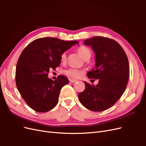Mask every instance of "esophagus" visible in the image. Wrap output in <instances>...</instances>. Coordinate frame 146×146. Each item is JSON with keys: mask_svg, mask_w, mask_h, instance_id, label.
<instances>
[{"mask_svg": "<svg viewBox=\"0 0 146 146\" xmlns=\"http://www.w3.org/2000/svg\"><path fill=\"white\" fill-rule=\"evenodd\" d=\"M77 80H75V79H69V82H71V83H74V82H76Z\"/></svg>", "mask_w": 146, "mask_h": 146, "instance_id": "34e87169", "label": "esophagus"}]
</instances>
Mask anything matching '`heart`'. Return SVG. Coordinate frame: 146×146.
Returning a JSON list of instances; mask_svg holds the SVG:
<instances>
[{"label": "heart", "instance_id": "heart-1", "mask_svg": "<svg viewBox=\"0 0 146 146\" xmlns=\"http://www.w3.org/2000/svg\"><path fill=\"white\" fill-rule=\"evenodd\" d=\"M77 51L78 54L83 57V58L84 60H88L91 57V51L90 48L87 47L86 46H81L79 47H78ZM60 59H61V61H63V62L66 61V52H63L61 54ZM84 73H85V71H84L83 70L75 69V68H70L64 71V74L66 75V76H68L70 78H80L83 76V74Z\"/></svg>", "mask_w": 146, "mask_h": 146}]
</instances>
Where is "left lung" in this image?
<instances>
[{
	"mask_svg": "<svg viewBox=\"0 0 146 146\" xmlns=\"http://www.w3.org/2000/svg\"><path fill=\"white\" fill-rule=\"evenodd\" d=\"M84 44L91 46L96 66L88 73L89 78L99 79L96 86L85 82V89L78 94L80 103L93 111H102L116 104L124 92L129 77V63L125 51L113 39L94 36Z\"/></svg>",
	"mask_w": 146,
	"mask_h": 146,
	"instance_id": "1",
	"label": "left lung"
}]
</instances>
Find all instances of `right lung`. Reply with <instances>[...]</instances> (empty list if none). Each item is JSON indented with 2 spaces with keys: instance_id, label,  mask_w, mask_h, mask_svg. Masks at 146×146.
<instances>
[{
  "instance_id": "add662e5",
  "label": "right lung",
  "mask_w": 146,
  "mask_h": 146,
  "mask_svg": "<svg viewBox=\"0 0 146 146\" xmlns=\"http://www.w3.org/2000/svg\"><path fill=\"white\" fill-rule=\"evenodd\" d=\"M78 43L45 37L31 42L22 52L16 68V86L26 104L35 111L47 112L58 103L61 89L69 80L60 75L52 80L48 74L60 66L61 54Z\"/></svg>"
}]
</instances>
